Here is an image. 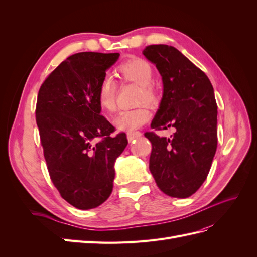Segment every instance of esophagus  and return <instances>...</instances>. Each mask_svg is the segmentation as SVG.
<instances>
[{
    "mask_svg": "<svg viewBox=\"0 0 257 257\" xmlns=\"http://www.w3.org/2000/svg\"><path fill=\"white\" fill-rule=\"evenodd\" d=\"M141 136H142L141 132H128V133H127L128 142L134 141V139H137V138H139Z\"/></svg>",
    "mask_w": 257,
    "mask_h": 257,
    "instance_id": "obj_1",
    "label": "esophagus"
}]
</instances>
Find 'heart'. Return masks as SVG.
I'll list each match as a JSON object with an SVG mask.
<instances>
[{"label":"heart","mask_w":257,"mask_h":257,"mask_svg":"<svg viewBox=\"0 0 257 257\" xmlns=\"http://www.w3.org/2000/svg\"><path fill=\"white\" fill-rule=\"evenodd\" d=\"M120 78L126 82H133L139 85L138 104L146 103L150 106L158 105L159 93L152 85L153 69L149 62L142 58H131L125 60L115 69ZM116 88L110 79H104L100 82L96 92V100L100 109L111 113L115 110ZM151 112L146 105L139 106L134 109L121 111L113 120L114 126L120 131H133L143 126L149 121Z\"/></svg>","instance_id":"1"}]
</instances>
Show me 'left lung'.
Instances as JSON below:
<instances>
[{
    "label": "left lung",
    "instance_id": "1",
    "mask_svg": "<svg viewBox=\"0 0 257 257\" xmlns=\"http://www.w3.org/2000/svg\"><path fill=\"white\" fill-rule=\"evenodd\" d=\"M144 56L155 64L163 80V98L151 128L176 132L170 138L154 132L149 169L166 195L186 198L209 174L217 146V106L207 75L173 46L150 45Z\"/></svg>",
    "mask_w": 257,
    "mask_h": 257
}]
</instances>
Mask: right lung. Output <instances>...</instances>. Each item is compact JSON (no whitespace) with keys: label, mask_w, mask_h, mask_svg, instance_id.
Segmentation results:
<instances>
[{"label":"right lung","mask_w":257,"mask_h":257,"mask_svg":"<svg viewBox=\"0 0 257 257\" xmlns=\"http://www.w3.org/2000/svg\"><path fill=\"white\" fill-rule=\"evenodd\" d=\"M120 54L79 52L49 74L38 91L36 123L53 185L68 204L88 210L113 188L114 162L127 145L125 133L103 115L96 92Z\"/></svg>","instance_id":"add662e5"}]
</instances>
